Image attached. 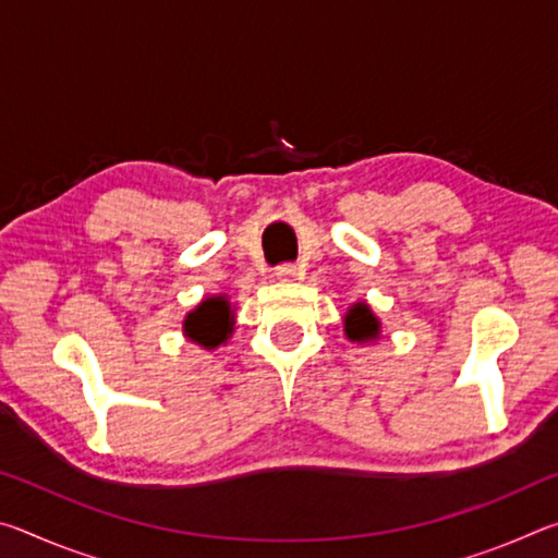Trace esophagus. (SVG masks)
<instances>
[{"mask_svg":"<svg viewBox=\"0 0 558 558\" xmlns=\"http://www.w3.org/2000/svg\"><path fill=\"white\" fill-rule=\"evenodd\" d=\"M300 276V268L292 266V263H282V266L276 268V278L282 282H290V280H298Z\"/></svg>","mask_w":558,"mask_h":558,"instance_id":"34e87169","label":"esophagus"}]
</instances>
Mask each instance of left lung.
Instances as JSON below:
<instances>
[{
  "mask_svg": "<svg viewBox=\"0 0 558 558\" xmlns=\"http://www.w3.org/2000/svg\"><path fill=\"white\" fill-rule=\"evenodd\" d=\"M344 335L349 342L369 344L381 337V319L374 315V310L366 302H352L344 313Z\"/></svg>",
  "mask_w": 558,
  "mask_h": 558,
  "instance_id": "obj_1",
  "label": "left lung"
}]
</instances>
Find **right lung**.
Returning <instances> with one entry per match:
<instances>
[{"label": "right lung", "instance_id": "obj_1", "mask_svg": "<svg viewBox=\"0 0 558 558\" xmlns=\"http://www.w3.org/2000/svg\"><path fill=\"white\" fill-rule=\"evenodd\" d=\"M233 325L235 319L229 295H211L204 298L194 310H189L182 323V332L189 342L204 349H216L229 342Z\"/></svg>", "mask_w": 558, "mask_h": 558}]
</instances>
